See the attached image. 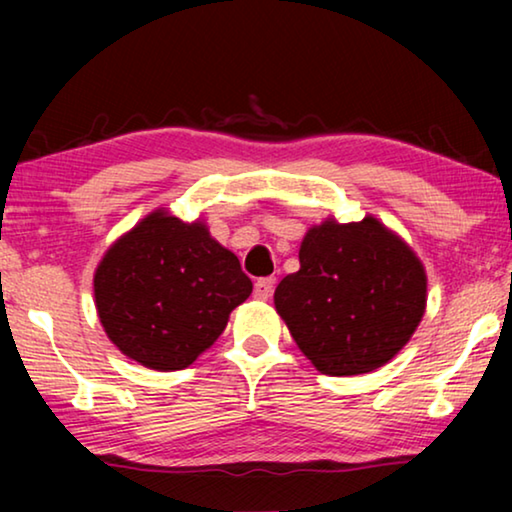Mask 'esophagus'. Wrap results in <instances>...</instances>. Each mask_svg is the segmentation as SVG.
Masks as SVG:
<instances>
[{"instance_id":"esophagus-1","label":"esophagus","mask_w":512,"mask_h":512,"mask_svg":"<svg viewBox=\"0 0 512 512\" xmlns=\"http://www.w3.org/2000/svg\"><path fill=\"white\" fill-rule=\"evenodd\" d=\"M275 287V277H262V280L255 282V298L257 300H268Z\"/></svg>"}]
</instances>
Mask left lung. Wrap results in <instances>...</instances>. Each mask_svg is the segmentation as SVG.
Returning a JSON list of instances; mask_svg holds the SVG:
<instances>
[{"label": "left lung", "mask_w": 512, "mask_h": 512, "mask_svg": "<svg viewBox=\"0 0 512 512\" xmlns=\"http://www.w3.org/2000/svg\"><path fill=\"white\" fill-rule=\"evenodd\" d=\"M298 257L300 271L277 284L273 300L316 370L363 375L409 343L427 307V273L375 216L314 225Z\"/></svg>", "instance_id": "1"}]
</instances>
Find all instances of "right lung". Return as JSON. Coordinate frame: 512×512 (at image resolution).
Segmentation results:
<instances>
[{"label":"right lung","mask_w":512,"mask_h":512,"mask_svg":"<svg viewBox=\"0 0 512 512\" xmlns=\"http://www.w3.org/2000/svg\"><path fill=\"white\" fill-rule=\"evenodd\" d=\"M253 282L203 221L151 212L112 244L94 273L108 339L142 366L183 370L219 339Z\"/></svg>","instance_id":"obj_1"}]
</instances>
